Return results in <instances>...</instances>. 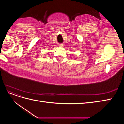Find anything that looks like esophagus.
<instances>
[{"label":"esophagus","mask_w":124,"mask_h":124,"mask_svg":"<svg viewBox=\"0 0 124 124\" xmlns=\"http://www.w3.org/2000/svg\"><path fill=\"white\" fill-rule=\"evenodd\" d=\"M59 46H61V47H63V46H64V45H63V44H60L59 45Z\"/></svg>","instance_id":"esophagus-1"}]
</instances>
